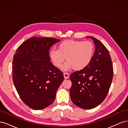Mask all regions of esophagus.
Instances as JSON below:
<instances>
[{"instance_id":"obj_1","label":"esophagus","mask_w":128,"mask_h":128,"mask_svg":"<svg viewBox=\"0 0 128 128\" xmlns=\"http://www.w3.org/2000/svg\"><path fill=\"white\" fill-rule=\"evenodd\" d=\"M64 78L65 79H67L69 77V74L68 72H64Z\"/></svg>"}]
</instances>
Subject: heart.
I'll list each match as a JSON object with an SVG mask.
<instances>
[{"label": "heart", "mask_w": 128, "mask_h": 128, "mask_svg": "<svg viewBox=\"0 0 128 128\" xmlns=\"http://www.w3.org/2000/svg\"><path fill=\"white\" fill-rule=\"evenodd\" d=\"M94 51V45L90 41L67 40L60 44L58 50H51L50 56L56 67H61L66 58L68 61L63 66L62 69L67 70L72 67L78 70L90 64Z\"/></svg>", "instance_id": "1"}]
</instances>
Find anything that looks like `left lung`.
I'll list each match as a JSON object with an SVG mask.
<instances>
[{
  "label": "left lung",
  "mask_w": 128,
  "mask_h": 128,
  "mask_svg": "<svg viewBox=\"0 0 128 128\" xmlns=\"http://www.w3.org/2000/svg\"><path fill=\"white\" fill-rule=\"evenodd\" d=\"M96 49L86 67L70 76L72 102L83 109L94 108L101 104L109 91L113 76V67L109 51L102 42L94 37Z\"/></svg>",
  "instance_id": "obj_1"
}]
</instances>
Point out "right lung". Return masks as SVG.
<instances>
[{
	"instance_id": "obj_1",
	"label": "right lung",
	"mask_w": 128,
	"mask_h": 128,
	"mask_svg": "<svg viewBox=\"0 0 128 128\" xmlns=\"http://www.w3.org/2000/svg\"><path fill=\"white\" fill-rule=\"evenodd\" d=\"M60 40L33 37L17 48L13 56L12 77L21 100L34 110L52 104L64 74L50 61L49 50Z\"/></svg>"
}]
</instances>
